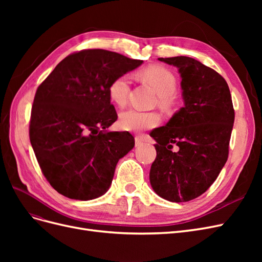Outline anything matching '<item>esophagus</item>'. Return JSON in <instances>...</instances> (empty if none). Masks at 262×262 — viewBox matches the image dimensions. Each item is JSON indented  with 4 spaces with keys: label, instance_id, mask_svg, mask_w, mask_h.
<instances>
[{
    "label": "esophagus",
    "instance_id": "34e87169",
    "mask_svg": "<svg viewBox=\"0 0 262 262\" xmlns=\"http://www.w3.org/2000/svg\"><path fill=\"white\" fill-rule=\"evenodd\" d=\"M145 142V140L142 138V137H140V136H138V137H136V146H140V145H142Z\"/></svg>",
    "mask_w": 262,
    "mask_h": 262
}]
</instances>
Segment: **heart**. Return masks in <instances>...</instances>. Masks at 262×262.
I'll return each mask as SVG.
<instances>
[{"label":"heart","mask_w":262,"mask_h":262,"mask_svg":"<svg viewBox=\"0 0 262 262\" xmlns=\"http://www.w3.org/2000/svg\"><path fill=\"white\" fill-rule=\"evenodd\" d=\"M139 77L142 81L152 86L158 95V106L165 112L170 110L176 105L175 91L177 89L176 77L168 69L162 66H148L139 71ZM109 96L119 106H124L130 92V78L128 75L116 77L109 85ZM160 116L156 113L141 112L138 109L124 110L119 117V125L122 130L140 132L152 129L160 123Z\"/></svg>","instance_id":"obj_1"}]
</instances>
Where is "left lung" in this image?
<instances>
[{
	"label": "left lung",
	"instance_id": "left-lung-1",
	"mask_svg": "<svg viewBox=\"0 0 262 262\" xmlns=\"http://www.w3.org/2000/svg\"><path fill=\"white\" fill-rule=\"evenodd\" d=\"M158 60L178 68L185 106L149 134L157 142L149 181L163 199L187 202L207 191L227 161L235 119L232 96L223 76L198 60Z\"/></svg>",
	"mask_w": 262,
	"mask_h": 262
}]
</instances>
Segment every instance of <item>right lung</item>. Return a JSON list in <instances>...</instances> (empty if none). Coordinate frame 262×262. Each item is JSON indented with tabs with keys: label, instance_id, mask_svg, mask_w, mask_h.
Wrapping results in <instances>:
<instances>
[{
	"label": "right lung",
	"instance_id": "obj_1",
	"mask_svg": "<svg viewBox=\"0 0 262 262\" xmlns=\"http://www.w3.org/2000/svg\"><path fill=\"white\" fill-rule=\"evenodd\" d=\"M143 61L89 49L68 55L37 89L29 139L46 179L70 199L107 192L118 161L134 146L129 132H109L117 120L109 85Z\"/></svg>",
	"mask_w": 262,
	"mask_h": 262
}]
</instances>
